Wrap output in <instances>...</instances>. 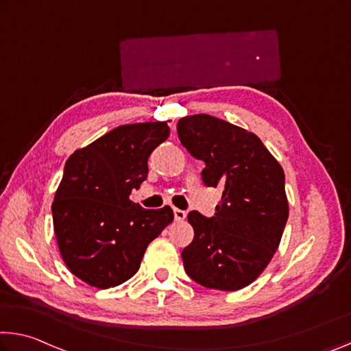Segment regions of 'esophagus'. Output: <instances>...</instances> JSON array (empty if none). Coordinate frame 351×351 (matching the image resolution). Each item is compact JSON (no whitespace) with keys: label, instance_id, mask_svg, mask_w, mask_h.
Returning a JSON list of instances; mask_svg holds the SVG:
<instances>
[{"label":"esophagus","instance_id":"esophagus-1","mask_svg":"<svg viewBox=\"0 0 351 351\" xmlns=\"http://www.w3.org/2000/svg\"><path fill=\"white\" fill-rule=\"evenodd\" d=\"M173 215H175V220L181 221L186 219L187 214H186V210H182V209H173Z\"/></svg>","mask_w":351,"mask_h":351}]
</instances>
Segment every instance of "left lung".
Returning <instances> with one entry per match:
<instances>
[{"label":"left lung","mask_w":351,"mask_h":351,"mask_svg":"<svg viewBox=\"0 0 351 351\" xmlns=\"http://www.w3.org/2000/svg\"><path fill=\"white\" fill-rule=\"evenodd\" d=\"M178 137L204 162L203 184L223 191L215 214L189 213L195 236L182 250L186 274L203 287L239 291L274 258L289 204L285 171L258 136L208 114L178 121Z\"/></svg>","instance_id":"8db88e82"}]
</instances>
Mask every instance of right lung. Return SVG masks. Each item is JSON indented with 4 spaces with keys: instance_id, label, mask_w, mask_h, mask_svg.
I'll use <instances>...</instances> for the list:
<instances>
[{
    "instance_id": "1",
    "label": "right lung",
    "mask_w": 351,
    "mask_h": 351,
    "mask_svg": "<svg viewBox=\"0 0 351 351\" xmlns=\"http://www.w3.org/2000/svg\"><path fill=\"white\" fill-rule=\"evenodd\" d=\"M169 136L167 121L123 125L66 159L51 206L54 234L69 270L87 285L130 280L173 220L169 206L143 209L130 199L147 180L149 154Z\"/></svg>"
}]
</instances>
